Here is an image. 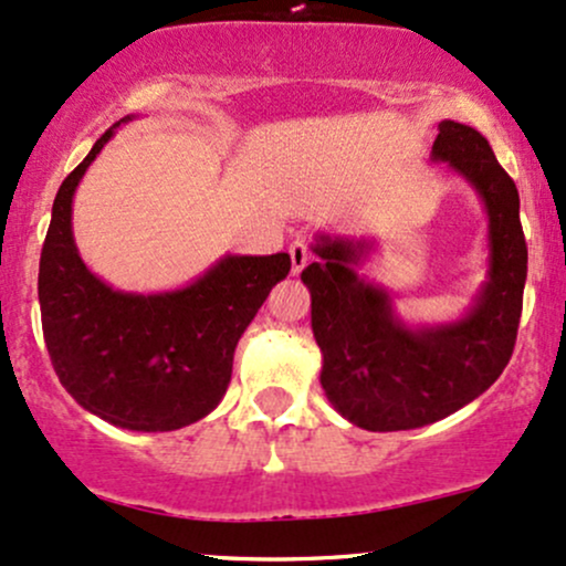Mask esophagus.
Returning a JSON list of instances; mask_svg holds the SVG:
<instances>
[{
	"mask_svg": "<svg viewBox=\"0 0 566 566\" xmlns=\"http://www.w3.org/2000/svg\"><path fill=\"white\" fill-rule=\"evenodd\" d=\"M290 260H293V273H301L312 263V247L306 239H297L290 244Z\"/></svg>",
	"mask_w": 566,
	"mask_h": 566,
	"instance_id": "esophagus-1",
	"label": "esophagus"
}]
</instances>
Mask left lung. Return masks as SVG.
Instances as JSON below:
<instances>
[{
    "label": "left lung",
    "instance_id": "8db88e82",
    "mask_svg": "<svg viewBox=\"0 0 566 566\" xmlns=\"http://www.w3.org/2000/svg\"><path fill=\"white\" fill-rule=\"evenodd\" d=\"M432 160L468 179L486 209L489 271L468 314L406 325L387 290L357 273L374 250L368 239L322 233L314 244L319 263L301 273L312 293L322 389L335 411L370 432L416 430L473 402L505 370L518 333L526 241L515 182L464 123H440Z\"/></svg>",
    "mask_w": 566,
    "mask_h": 566
}]
</instances>
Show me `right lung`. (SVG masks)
<instances>
[{
    "instance_id": "add662e5",
    "label": "right lung",
    "mask_w": 566,
    "mask_h": 566,
    "mask_svg": "<svg viewBox=\"0 0 566 566\" xmlns=\"http://www.w3.org/2000/svg\"><path fill=\"white\" fill-rule=\"evenodd\" d=\"M120 123L55 192L40 258L42 333L61 387L85 411L123 430L171 432L220 406L235 344L290 273V254H226L169 293L112 290L80 258L72 198Z\"/></svg>"
}]
</instances>
